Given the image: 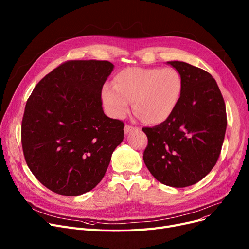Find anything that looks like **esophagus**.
<instances>
[{"label": "esophagus", "mask_w": 249, "mask_h": 249, "mask_svg": "<svg viewBox=\"0 0 249 249\" xmlns=\"http://www.w3.org/2000/svg\"><path fill=\"white\" fill-rule=\"evenodd\" d=\"M135 129H137V127H134V126L126 124L125 127H124V132H125L126 134H128V133H130L131 131H133V130H135Z\"/></svg>", "instance_id": "34e87169"}]
</instances>
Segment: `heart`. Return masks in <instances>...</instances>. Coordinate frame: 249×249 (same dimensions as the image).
<instances>
[{
  "label": "heart",
  "mask_w": 249,
  "mask_h": 249,
  "mask_svg": "<svg viewBox=\"0 0 249 249\" xmlns=\"http://www.w3.org/2000/svg\"><path fill=\"white\" fill-rule=\"evenodd\" d=\"M105 85L102 99L109 114L123 118L132 102L134 113L147 124L159 125L171 118L180 103L184 82L173 68H128Z\"/></svg>",
  "instance_id": "b5f03b06"
}]
</instances>
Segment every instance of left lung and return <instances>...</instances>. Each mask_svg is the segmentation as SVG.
I'll list each match as a JSON object with an SVG mask.
<instances>
[{
	"label": "left lung",
	"instance_id": "left-lung-1",
	"mask_svg": "<svg viewBox=\"0 0 249 249\" xmlns=\"http://www.w3.org/2000/svg\"><path fill=\"white\" fill-rule=\"evenodd\" d=\"M180 73L184 93L174 115L142 128L148 143L143 160L161 184L185 188L215 166L227 127L225 102L213 76L187 62L168 61Z\"/></svg>",
	"mask_w": 249,
	"mask_h": 249
}]
</instances>
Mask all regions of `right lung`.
<instances>
[{
    "instance_id": "add662e5",
    "label": "right lung",
    "mask_w": 249,
    "mask_h": 249,
    "mask_svg": "<svg viewBox=\"0 0 249 249\" xmlns=\"http://www.w3.org/2000/svg\"><path fill=\"white\" fill-rule=\"evenodd\" d=\"M114 65L69 60L46 74L26 103L24 158L50 191L78 196L93 190L124 138V123L105 115L102 89Z\"/></svg>"
}]
</instances>
